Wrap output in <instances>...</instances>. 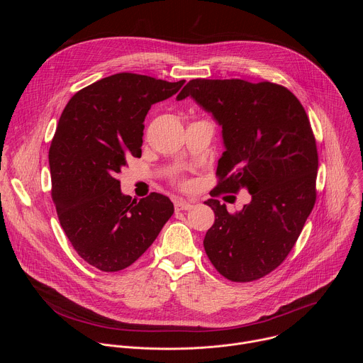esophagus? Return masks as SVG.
Returning <instances> with one entry per match:
<instances>
[{
	"label": "esophagus",
	"instance_id": "1",
	"mask_svg": "<svg viewBox=\"0 0 363 363\" xmlns=\"http://www.w3.org/2000/svg\"><path fill=\"white\" fill-rule=\"evenodd\" d=\"M194 205H195L194 202L178 199V201H175V210L177 211H188V210L194 208Z\"/></svg>",
	"mask_w": 363,
	"mask_h": 363
}]
</instances>
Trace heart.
<instances>
[{
	"mask_svg": "<svg viewBox=\"0 0 363 363\" xmlns=\"http://www.w3.org/2000/svg\"><path fill=\"white\" fill-rule=\"evenodd\" d=\"M181 185H184V184H181Z\"/></svg>",
	"mask_w": 363,
	"mask_h": 363,
	"instance_id": "heart-1",
	"label": "heart"
}]
</instances>
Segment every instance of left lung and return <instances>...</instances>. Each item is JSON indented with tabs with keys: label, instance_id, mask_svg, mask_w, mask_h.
<instances>
[{
	"label": "left lung",
	"instance_id": "obj_1",
	"mask_svg": "<svg viewBox=\"0 0 363 363\" xmlns=\"http://www.w3.org/2000/svg\"><path fill=\"white\" fill-rule=\"evenodd\" d=\"M191 96L223 126L225 150L211 196L247 188L251 202L230 214L218 199L203 248L220 274L237 283L276 270L294 247L316 202L318 147L307 113L284 86L241 79H192Z\"/></svg>",
	"mask_w": 363,
	"mask_h": 363
}]
</instances>
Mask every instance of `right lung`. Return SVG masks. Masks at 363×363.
Masks as SVG:
<instances>
[{"label":"right lung","mask_w":363,"mask_h":363,"mask_svg":"<svg viewBox=\"0 0 363 363\" xmlns=\"http://www.w3.org/2000/svg\"><path fill=\"white\" fill-rule=\"evenodd\" d=\"M184 83L118 73L79 90L60 116L48 152L51 198L76 252L101 272L133 264L174 214L165 195H123L116 175L140 158L150 106Z\"/></svg>","instance_id":"obj_1"}]
</instances>
